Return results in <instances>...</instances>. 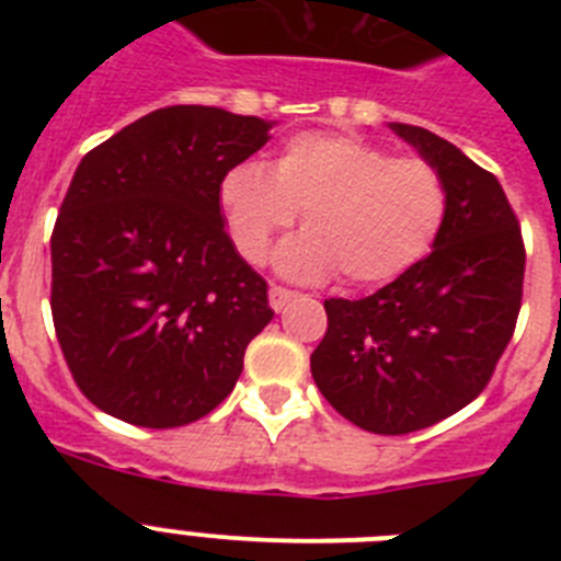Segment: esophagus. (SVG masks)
Returning <instances> with one entry per match:
<instances>
[{
  "label": "esophagus",
  "mask_w": 561,
  "mask_h": 561,
  "mask_svg": "<svg viewBox=\"0 0 561 561\" xmlns=\"http://www.w3.org/2000/svg\"><path fill=\"white\" fill-rule=\"evenodd\" d=\"M295 297H297V291L286 289V286H277V284L270 286V306L275 311H284V306L289 304V300H295Z\"/></svg>",
  "instance_id": "34e87169"
}]
</instances>
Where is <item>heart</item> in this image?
I'll return each instance as SVG.
<instances>
[{"label":"heart","instance_id":"obj_1","mask_svg":"<svg viewBox=\"0 0 561 561\" xmlns=\"http://www.w3.org/2000/svg\"><path fill=\"white\" fill-rule=\"evenodd\" d=\"M219 202L232 244L261 264L304 213V236L280 250V270L317 280L379 286L413 270L438 241L449 191L424 157H393L348 134H295L266 171L241 162L221 180Z\"/></svg>","mask_w":561,"mask_h":561}]
</instances>
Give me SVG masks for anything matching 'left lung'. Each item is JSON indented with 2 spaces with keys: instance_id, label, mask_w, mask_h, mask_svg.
<instances>
[{
  "instance_id": "left-lung-1",
  "label": "left lung",
  "mask_w": 561,
  "mask_h": 561,
  "mask_svg": "<svg viewBox=\"0 0 561 561\" xmlns=\"http://www.w3.org/2000/svg\"><path fill=\"white\" fill-rule=\"evenodd\" d=\"M440 171L449 213L427 257L359 300H325L311 376L331 408L376 435L433 427L478 399L512 342L525 244L497 176L438 134L393 123Z\"/></svg>"
}]
</instances>
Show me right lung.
Returning <instances> with one entry per match:
<instances>
[{
    "instance_id": "right-lung-1",
    "label": "right lung",
    "mask_w": 561,
    "mask_h": 561,
    "mask_svg": "<svg viewBox=\"0 0 561 561\" xmlns=\"http://www.w3.org/2000/svg\"><path fill=\"white\" fill-rule=\"evenodd\" d=\"M270 128L216 106H168L78 165L49 238V309L69 374L103 413L185 427L236 388L275 311L227 236L219 187Z\"/></svg>"
}]
</instances>
